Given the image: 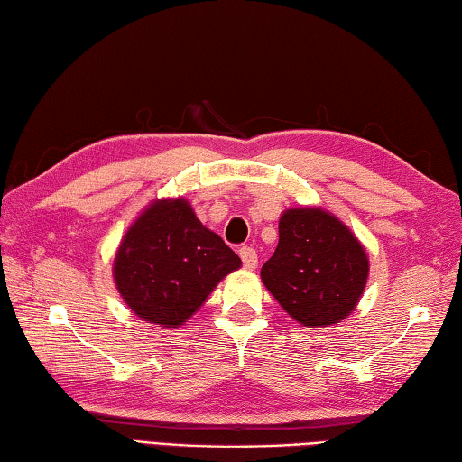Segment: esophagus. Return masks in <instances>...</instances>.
<instances>
[{"label": "esophagus", "mask_w": 462, "mask_h": 462, "mask_svg": "<svg viewBox=\"0 0 462 462\" xmlns=\"http://www.w3.org/2000/svg\"><path fill=\"white\" fill-rule=\"evenodd\" d=\"M239 257H241V262H244L245 270H255L257 268V254H255L254 247H247V245L241 247Z\"/></svg>", "instance_id": "esophagus-1"}]
</instances>
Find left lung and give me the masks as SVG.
<instances>
[{"instance_id": "left-lung-1", "label": "left lung", "mask_w": 462, "mask_h": 462, "mask_svg": "<svg viewBox=\"0 0 462 462\" xmlns=\"http://www.w3.org/2000/svg\"><path fill=\"white\" fill-rule=\"evenodd\" d=\"M280 241L262 268V282L302 327L337 325L355 310L365 290V247L345 223L319 207L288 208Z\"/></svg>"}]
</instances>
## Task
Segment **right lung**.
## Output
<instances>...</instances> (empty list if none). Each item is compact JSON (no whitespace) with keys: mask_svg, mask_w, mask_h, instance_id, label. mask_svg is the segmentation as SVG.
<instances>
[{"mask_svg":"<svg viewBox=\"0 0 462 462\" xmlns=\"http://www.w3.org/2000/svg\"><path fill=\"white\" fill-rule=\"evenodd\" d=\"M239 268V255L199 221L189 200L160 199L121 239L113 280L137 317L174 328Z\"/></svg>","mask_w":462,"mask_h":462,"instance_id":"add662e5","label":"right lung"}]
</instances>
